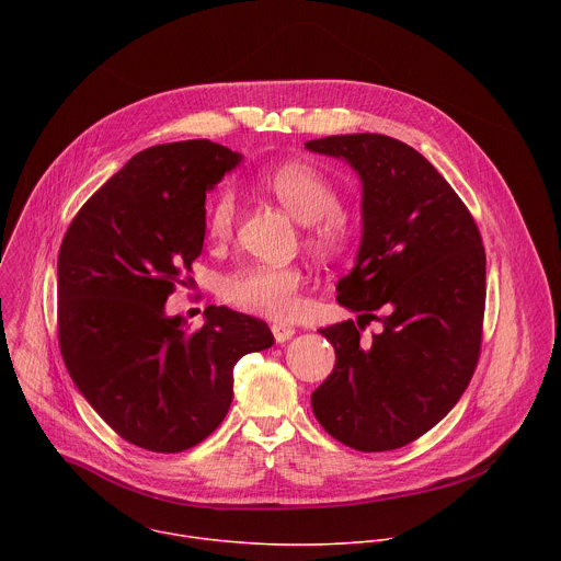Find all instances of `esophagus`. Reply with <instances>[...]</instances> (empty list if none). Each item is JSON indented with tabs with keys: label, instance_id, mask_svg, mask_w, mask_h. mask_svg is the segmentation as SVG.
I'll list each match as a JSON object with an SVG mask.
<instances>
[{
	"label": "esophagus",
	"instance_id": "34e87169",
	"mask_svg": "<svg viewBox=\"0 0 561 561\" xmlns=\"http://www.w3.org/2000/svg\"><path fill=\"white\" fill-rule=\"evenodd\" d=\"M271 331H273V337H275L277 344H284V342H288L295 335V329H290L286 324H273Z\"/></svg>",
	"mask_w": 561,
	"mask_h": 561
}]
</instances>
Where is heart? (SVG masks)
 I'll return each instance as SVG.
<instances>
[{"mask_svg":"<svg viewBox=\"0 0 561 561\" xmlns=\"http://www.w3.org/2000/svg\"><path fill=\"white\" fill-rule=\"evenodd\" d=\"M262 186L297 221L310 226V239L327 251H335L346 239V219L340 210V193L327 175L308 164H284L271 171ZM237 217L234 193L224 186L208 204L206 230L215 242H226ZM304 275L297 266L253 264L224 277L219 293L230 306L268 317L286 319L299 310Z\"/></svg>","mask_w":561,"mask_h":561,"instance_id":"1","label":"heart"}]
</instances>
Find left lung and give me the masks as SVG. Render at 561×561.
<instances>
[{
    "label": "left lung",
    "instance_id": "obj_1",
    "mask_svg": "<svg viewBox=\"0 0 561 561\" xmlns=\"http://www.w3.org/2000/svg\"><path fill=\"white\" fill-rule=\"evenodd\" d=\"M344 159L362 182V244L337 301L362 312L319 329L335 368L312 394V413L337 442L381 453L402 448L463 394L479 359L486 301V253L463 202L409 144L375 135L306 141ZM381 307L383 318L370 316ZM362 318L382 331L358 342Z\"/></svg>",
    "mask_w": 561,
    "mask_h": 561
}]
</instances>
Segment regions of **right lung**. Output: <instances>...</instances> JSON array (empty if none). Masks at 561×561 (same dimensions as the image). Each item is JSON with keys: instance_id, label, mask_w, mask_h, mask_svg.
<instances>
[{"instance_id": "1", "label": "right lung", "mask_w": 561, "mask_h": 561, "mask_svg": "<svg viewBox=\"0 0 561 561\" xmlns=\"http://www.w3.org/2000/svg\"><path fill=\"white\" fill-rule=\"evenodd\" d=\"M244 154L208 139L133 154L68 226L57 260L64 364L95 413L126 442L182 453L232 402V368L273 346L271 329L226 306L191 331L167 299L202 255L206 193Z\"/></svg>"}]
</instances>
